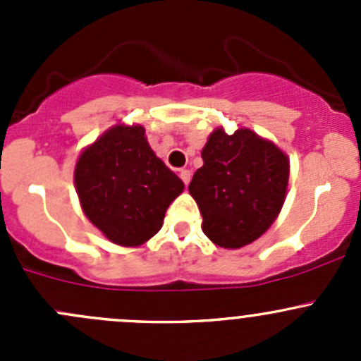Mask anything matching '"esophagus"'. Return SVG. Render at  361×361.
<instances>
[{"label": "esophagus", "instance_id": "34e87169", "mask_svg": "<svg viewBox=\"0 0 361 361\" xmlns=\"http://www.w3.org/2000/svg\"><path fill=\"white\" fill-rule=\"evenodd\" d=\"M180 178H181V180H183L185 185H188V183H190V178H192L190 171H188V169H180Z\"/></svg>", "mask_w": 361, "mask_h": 361}]
</instances>
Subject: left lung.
<instances>
[{"label":"left lung","mask_w":361,"mask_h":361,"mask_svg":"<svg viewBox=\"0 0 361 361\" xmlns=\"http://www.w3.org/2000/svg\"><path fill=\"white\" fill-rule=\"evenodd\" d=\"M201 155L204 164L188 192L202 214V232L220 248L251 245L269 231L285 204L288 155L248 127L234 134L216 127Z\"/></svg>","instance_id":"left-lung-1"}]
</instances>
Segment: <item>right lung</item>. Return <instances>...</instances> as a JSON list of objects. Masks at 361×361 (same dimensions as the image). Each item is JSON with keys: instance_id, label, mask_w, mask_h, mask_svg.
<instances>
[{"instance_id": "add662e5", "label": "right lung", "mask_w": 361, "mask_h": 361, "mask_svg": "<svg viewBox=\"0 0 361 361\" xmlns=\"http://www.w3.org/2000/svg\"><path fill=\"white\" fill-rule=\"evenodd\" d=\"M75 188L85 216L108 241L136 248L160 231L185 185L154 154L143 126L116 123L78 155Z\"/></svg>"}]
</instances>
